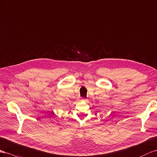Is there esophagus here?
I'll use <instances>...</instances> for the list:
<instances>
[{
  "label": "esophagus",
  "mask_w": 157,
  "mask_h": 157,
  "mask_svg": "<svg viewBox=\"0 0 157 157\" xmlns=\"http://www.w3.org/2000/svg\"><path fill=\"white\" fill-rule=\"evenodd\" d=\"M80 101H84V99H83V98H81V99H80Z\"/></svg>",
  "instance_id": "obj_1"
}]
</instances>
